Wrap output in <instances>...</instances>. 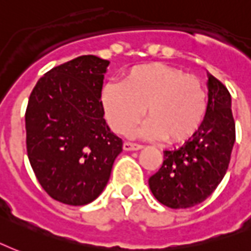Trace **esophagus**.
Here are the masks:
<instances>
[{
    "label": "esophagus",
    "mask_w": 251,
    "mask_h": 251,
    "mask_svg": "<svg viewBox=\"0 0 251 251\" xmlns=\"http://www.w3.org/2000/svg\"><path fill=\"white\" fill-rule=\"evenodd\" d=\"M144 146L140 144H133V142H125L124 144V150L125 151H134V150H140L142 149Z\"/></svg>",
    "instance_id": "1"
}]
</instances>
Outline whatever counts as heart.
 <instances>
[{"instance_id":"heart-1","label":"heart","mask_w":251,"mask_h":251,"mask_svg":"<svg viewBox=\"0 0 251 251\" xmlns=\"http://www.w3.org/2000/svg\"><path fill=\"white\" fill-rule=\"evenodd\" d=\"M101 105L111 129L127 134L142 120L140 129L149 140L166 137L170 144L190 138L201 126L207 110V94L198 78L163 64L135 66L121 85L106 83Z\"/></svg>"}]
</instances>
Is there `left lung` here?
Returning a JSON list of instances; mask_svg holds the SVG:
<instances>
[{
  "mask_svg": "<svg viewBox=\"0 0 251 251\" xmlns=\"http://www.w3.org/2000/svg\"><path fill=\"white\" fill-rule=\"evenodd\" d=\"M207 90V110L201 126L181 148L165 150L162 166L149 178L157 201L172 209H187L205 201L229 168L235 142L231 96L210 73Z\"/></svg>",
  "mask_w": 251,
  "mask_h": 251,
  "instance_id": "8db88e82",
  "label": "left lung"
}]
</instances>
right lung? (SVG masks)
I'll return each mask as SVG.
<instances>
[{"instance_id":"1","label":"right lung","mask_w":251,"mask_h":251,"mask_svg":"<svg viewBox=\"0 0 251 251\" xmlns=\"http://www.w3.org/2000/svg\"><path fill=\"white\" fill-rule=\"evenodd\" d=\"M109 61L81 55L38 79L26 113V149L53 200L88 205L107 185L122 140L103 118L101 90Z\"/></svg>"}]
</instances>
